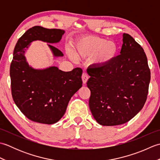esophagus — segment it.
<instances>
[{
    "instance_id": "34e87169",
    "label": "esophagus",
    "mask_w": 160,
    "mask_h": 160,
    "mask_svg": "<svg viewBox=\"0 0 160 160\" xmlns=\"http://www.w3.org/2000/svg\"><path fill=\"white\" fill-rule=\"evenodd\" d=\"M88 79H89V76H88L87 73H83L82 75V82L84 84H86Z\"/></svg>"
}]
</instances>
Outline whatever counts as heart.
I'll return each mask as SVG.
<instances>
[{"mask_svg": "<svg viewBox=\"0 0 160 160\" xmlns=\"http://www.w3.org/2000/svg\"><path fill=\"white\" fill-rule=\"evenodd\" d=\"M74 53L78 57H94L96 62L105 64L115 58L118 48L116 44L98 36H87L78 39L73 43Z\"/></svg>", "mask_w": 160, "mask_h": 160, "instance_id": "heart-1", "label": "heart"}]
</instances>
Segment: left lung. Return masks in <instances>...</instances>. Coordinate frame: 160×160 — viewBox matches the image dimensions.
<instances>
[{
	"label": "left lung",
	"mask_w": 160,
	"mask_h": 160,
	"mask_svg": "<svg viewBox=\"0 0 160 160\" xmlns=\"http://www.w3.org/2000/svg\"><path fill=\"white\" fill-rule=\"evenodd\" d=\"M120 55L108 64L87 69L91 76L89 108L102 126L124 124L143 108L151 71L143 48L128 33L123 34Z\"/></svg>",
	"instance_id": "left-lung-1"
}]
</instances>
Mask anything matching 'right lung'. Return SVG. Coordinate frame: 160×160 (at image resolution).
Masks as SVG:
<instances>
[{
    "label": "right lung",
    "mask_w": 160,
    "mask_h": 160,
    "mask_svg": "<svg viewBox=\"0 0 160 160\" xmlns=\"http://www.w3.org/2000/svg\"><path fill=\"white\" fill-rule=\"evenodd\" d=\"M64 31L34 26L20 37L13 50L10 65L13 100L20 111L30 120L52 124L65 113L73 94L82 87V70L75 68L62 71L57 67L35 69L29 67L24 53L25 47L34 40L46 42L55 57L63 56L60 50L51 44L58 42Z\"/></svg>",
    "instance_id": "add662e5"
}]
</instances>
